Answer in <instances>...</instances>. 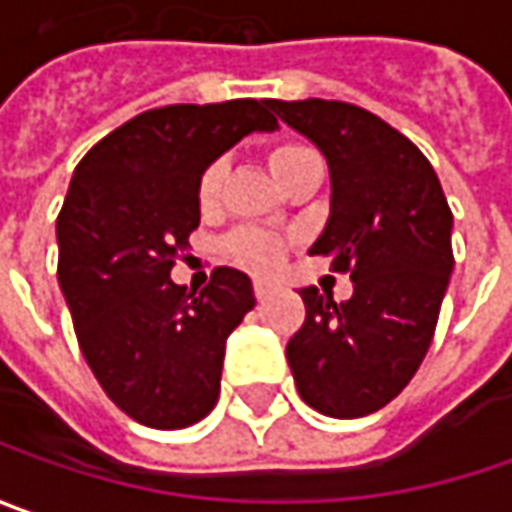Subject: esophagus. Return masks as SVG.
<instances>
[{"label":"esophagus","instance_id":"34e87169","mask_svg":"<svg viewBox=\"0 0 512 512\" xmlns=\"http://www.w3.org/2000/svg\"><path fill=\"white\" fill-rule=\"evenodd\" d=\"M272 292V283L269 280H255V298L257 300H263L266 295Z\"/></svg>","mask_w":512,"mask_h":512}]
</instances>
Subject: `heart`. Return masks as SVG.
<instances>
[{"label":"heart","instance_id":"1","mask_svg":"<svg viewBox=\"0 0 512 512\" xmlns=\"http://www.w3.org/2000/svg\"><path fill=\"white\" fill-rule=\"evenodd\" d=\"M312 154V148L300 143H278L269 148V168L275 177H286L292 168L298 166L300 160ZM223 180H226V163L223 160H214L209 166L203 168L200 180H197V203L203 209H214L217 200H220V191H223ZM283 237L272 232H263V229H237L226 237V255L232 257L234 263L246 266V269H255V272H269L275 269L283 257Z\"/></svg>","mask_w":512,"mask_h":512}]
</instances>
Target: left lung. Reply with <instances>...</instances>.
I'll return each mask as SVG.
<instances>
[{
  "label": "left lung",
  "mask_w": 512,
  "mask_h": 512,
  "mask_svg": "<svg viewBox=\"0 0 512 512\" xmlns=\"http://www.w3.org/2000/svg\"><path fill=\"white\" fill-rule=\"evenodd\" d=\"M329 163L332 209L309 255L349 272L352 298L300 289L306 321L286 344L300 398L332 418L387 407L433 341L453 272V212L430 160L367 108L269 100Z\"/></svg>",
  "instance_id": "8db88e82"
}]
</instances>
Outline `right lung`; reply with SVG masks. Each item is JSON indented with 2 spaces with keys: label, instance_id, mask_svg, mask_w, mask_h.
<instances>
[{
  "label": "right lung",
  "instance_id": "add662e5",
  "mask_svg": "<svg viewBox=\"0 0 512 512\" xmlns=\"http://www.w3.org/2000/svg\"><path fill=\"white\" fill-rule=\"evenodd\" d=\"M269 100L166 105L102 137L56 217V278L79 349L105 395L154 430L206 418L226 338L255 306L249 275L217 266L206 289L171 280L200 226L203 168L252 131H275Z\"/></svg>",
  "mask_w": 512,
  "mask_h": 512
}]
</instances>
